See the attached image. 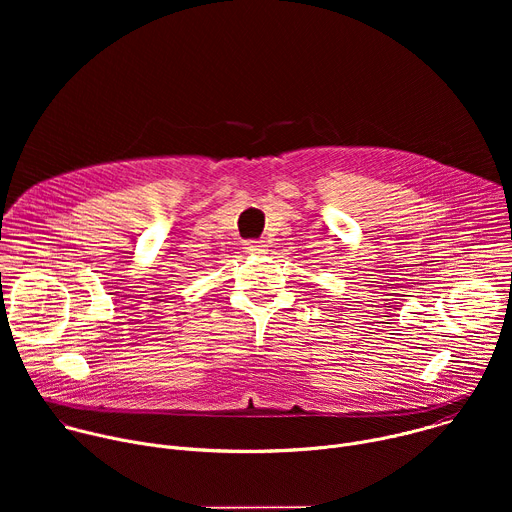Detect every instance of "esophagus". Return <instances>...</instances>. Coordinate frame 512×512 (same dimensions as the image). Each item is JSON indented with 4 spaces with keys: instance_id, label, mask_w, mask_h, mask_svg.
Here are the masks:
<instances>
[{
    "instance_id": "34e87169",
    "label": "esophagus",
    "mask_w": 512,
    "mask_h": 512,
    "mask_svg": "<svg viewBox=\"0 0 512 512\" xmlns=\"http://www.w3.org/2000/svg\"><path fill=\"white\" fill-rule=\"evenodd\" d=\"M265 247H267V245H265L263 241H249L245 249H247L249 253H263V251H265Z\"/></svg>"
}]
</instances>
